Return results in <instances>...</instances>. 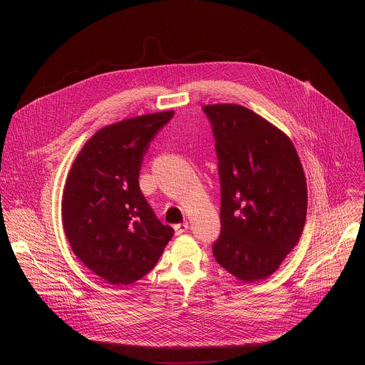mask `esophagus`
Listing matches in <instances>:
<instances>
[{"label":"esophagus","instance_id":"1","mask_svg":"<svg viewBox=\"0 0 365 365\" xmlns=\"http://www.w3.org/2000/svg\"><path fill=\"white\" fill-rule=\"evenodd\" d=\"M187 228H189V225H187V222H182V224H176V225H175V232H176V235H180V234H183V232H186V231H187Z\"/></svg>","mask_w":365,"mask_h":365}]
</instances>
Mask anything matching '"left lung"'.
Listing matches in <instances>:
<instances>
[{
    "instance_id": "obj_1",
    "label": "left lung",
    "mask_w": 365,
    "mask_h": 365,
    "mask_svg": "<svg viewBox=\"0 0 365 365\" xmlns=\"http://www.w3.org/2000/svg\"><path fill=\"white\" fill-rule=\"evenodd\" d=\"M211 124L221 185V232L212 245L220 266L254 282L273 274L302 235L307 190L287 135L251 110L202 107Z\"/></svg>"
}]
</instances>
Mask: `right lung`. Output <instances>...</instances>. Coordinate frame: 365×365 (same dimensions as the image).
<instances>
[{"mask_svg": "<svg viewBox=\"0 0 365 365\" xmlns=\"http://www.w3.org/2000/svg\"><path fill=\"white\" fill-rule=\"evenodd\" d=\"M173 115L148 114L103 127L83 145L68 176L65 234L81 262L111 284L144 277L173 237L138 185L150 143Z\"/></svg>", "mask_w": 365, "mask_h": 365, "instance_id": "right-lung-1", "label": "right lung"}]
</instances>
